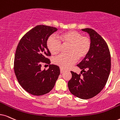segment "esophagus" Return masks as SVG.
Segmentation results:
<instances>
[{"label":"esophagus","instance_id":"34e87169","mask_svg":"<svg viewBox=\"0 0 120 120\" xmlns=\"http://www.w3.org/2000/svg\"><path fill=\"white\" fill-rule=\"evenodd\" d=\"M64 71V70L63 69H62V68H60V73H61V74L63 73Z\"/></svg>","mask_w":120,"mask_h":120}]
</instances>
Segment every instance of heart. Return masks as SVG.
I'll return each mask as SVG.
<instances>
[{
    "label": "heart",
    "instance_id": "1",
    "mask_svg": "<svg viewBox=\"0 0 120 120\" xmlns=\"http://www.w3.org/2000/svg\"><path fill=\"white\" fill-rule=\"evenodd\" d=\"M58 38L53 36H50L46 44L52 55H56L60 52L62 44L69 45L68 54H61L54 59V63L62 69L69 68L75 63L78 59L81 60L85 58L91 48L90 39L74 30L61 33L58 35Z\"/></svg>",
    "mask_w": 120,
    "mask_h": 120
}]
</instances>
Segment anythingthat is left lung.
Here are the masks:
<instances>
[{
	"mask_svg": "<svg viewBox=\"0 0 120 120\" xmlns=\"http://www.w3.org/2000/svg\"><path fill=\"white\" fill-rule=\"evenodd\" d=\"M89 34L91 48L87 56L77 66L81 74L71 71L68 82L70 91L81 99H89L101 91L106 84L111 70V55L108 45L96 31L90 28L81 29Z\"/></svg>",
	"mask_w": 120,
	"mask_h": 120,
	"instance_id": "1",
	"label": "left lung"
}]
</instances>
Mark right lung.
<instances>
[{"label": "right lung", "instance_id": "obj_1", "mask_svg": "<svg viewBox=\"0 0 120 120\" xmlns=\"http://www.w3.org/2000/svg\"><path fill=\"white\" fill-rule=\"evenodd\" d=\"M57 30L55 27L37 25L22 36L16 48L15 74L21 86L31 95L40 96L49 92L60 75L57 65L50 64L48 70L41 69L42 63H50L47 56L51 54L46 42Z\"/></svg>", "mask_w": 120, "mask_h": 120}]
</instances>
